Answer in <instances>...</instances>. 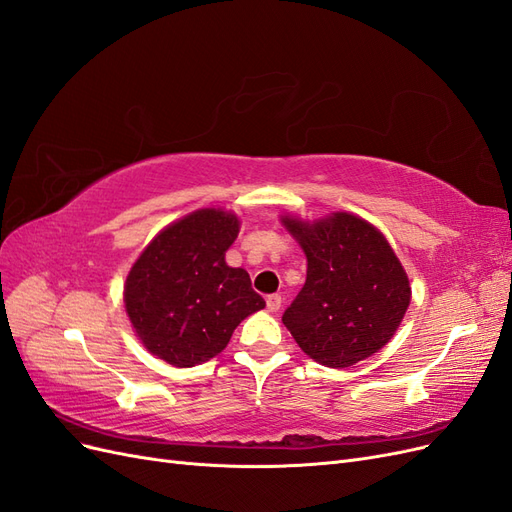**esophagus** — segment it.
Returning a JSON list of instances; mask_svg holds the SVG:
<instances>
[{"instance_id": "esophagus-1", "label": "esophagus", "mask_w": 512, "mask_h": 512, "mask_svg": "<svg viewBox=\"0 0 512 512\" xmlns=\"http://www.w3.org/2000/svg\"><path fill=\"white\" fill-rule=\"evenodd\" d=\"M282 307V297L280 294H269L267 297V309L269 312H277V309Z\"/></svg>"}]
</instances>
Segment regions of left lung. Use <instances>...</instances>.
Returning a JSON list of instances; mask_svg holds the SVG:
<instances>
[{"mask_svg":"<svg viewBox=\"0 0 512 512\" xmlns=\"http://www.w3.org/2000/svg\"><path fill=\"white\" fill-rule=\"evenodd\" d=\"M284 224L307 256L305 286L282 316L301 350L337 369L378 352L410 305L408 275L389 241L350 213Z\"/></svg>","mask_w":512,"mask_h":512,"instance_id":"left-lung-1","label":"left lung"}]
</instances>
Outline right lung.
I'll list each match as a JSON object with an SVG mask.
<instances>
[{"label": "right lung", "instance_id": "right-lung-1", "mask_svg": "<svg viewBox=\"0 0 512 512\" xmlns=\"http://www.w3.org/2000/svg\"><path fill=\"white\" fill-rule=\"evenodd\" d=\"M237 235L235 215L200 209L145 247L123 301L149 352L175 367L205 363L226 348L243 318L265 307L247 271L224 260Z\"/></svg>", "mask_w": 512, "mask_h": 512}]
</instances>
